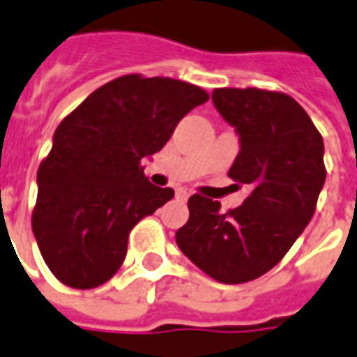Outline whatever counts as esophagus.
Instances as JSON below:
<instances>
[{
    "label": "esophagus",
    "mask_w": 357,
    "mask_h": 357,
    "mask_svg": "<svg viewBox=\"0 0 357 357\" xmlns=\"http://www.w3.org/2000/svg\"><path fill=\"white\" fill-rule=\"evenodd\" d=\"M176 197L182 199V201H186V199L190 197V192H188L186 188H178V190H176Z\"/></svg>",
    "instance_id": "1"
}]
</instances>
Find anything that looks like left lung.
<instances>
[{"instance_id": "1", "label": "left lung", "mask_w": 357, "mask_h": 357, "mask_svg": "<svg viewBox=\"0 0 357 357\" xmlns=\"http://www.w3.org/2000/svg\"><path fill=\"white\" fill-rule=\"evenodd\" d=\"M212 102L238 134L229 176L250 195L229 212L220 201L192 195L176 244L212 279L245 283L272 270L311 222L326 181L324 141L284 93L227 87L214 89Z\"/></svg>"}]
</instances>
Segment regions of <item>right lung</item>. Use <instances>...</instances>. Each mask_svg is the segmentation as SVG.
I'll use <instances>...</instances> for the list:
<instances>
[{
  "instance_id": "add662e5",
  "label": "right lung",
  "mask_w": 357,
  "mask_h": 357,
  "mask_svg": "<svg viewBox=\"0 0 357 357\" xmlns=\"http://www.w3.org/2000/svg\"><path fill=\"white\" fill-rule=\"evenodd\" d=\"M206 100L197 85L128 74L61 121L37 171L31 218L44 262L61 283L95 289L115 275L135 223L175 195L149 182L141 160L162 151L178 121Z\"/></svg>"
}]
</instances>
